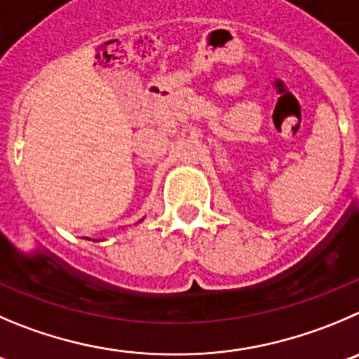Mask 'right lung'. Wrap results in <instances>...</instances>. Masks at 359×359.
Wrapping results in <instances>:
<instances>
[{
	"mask_svg": "<svg viewBox=\"0 0 359 359\" xmlns=\"http://www.w3.org/2000/svg\"><path fill=\"white\" fill-rule=\"evenodd\" d=\"M142 222V220H141ZM93 241H97V240H93ZM98 241H102V240H98Z\"/></svg>",
	"mask_w": 359,
	"mask_h": 359,
	"instance_id": "add662e5",
	"label": "right lung"
}]
</instances>
